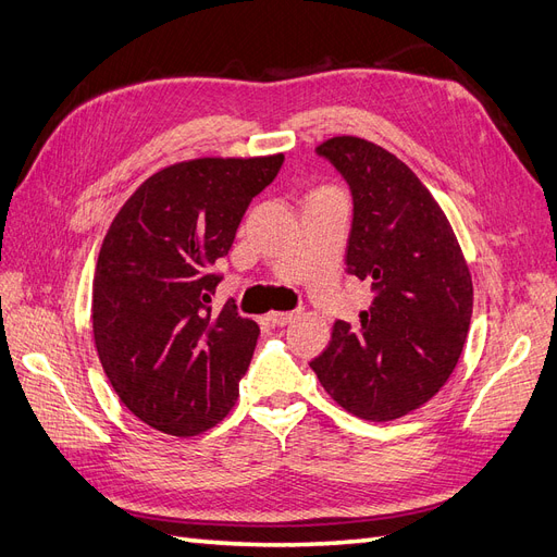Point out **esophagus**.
<instances>
[{"instance_id": "obj_1", "label": "esophagus", "mask_w": 557, "mask_h": 557, "mask_svg": "<svg viewBox=\"0 0 557 557\" xmlns=\"http://www.w3.org/2000/svg\"><path fill=\"white\" fill-rule=\"evenodd\" d=\"M267 318H269V323H272V325L285 327V325H290L293 320L297 318V311H272Z\"/></svg>"}]
</instances>
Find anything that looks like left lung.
Wrapping results in <instances>:
<instances>
[{"label":"left lung","instance_id":"1","mask_svg":"<svg viewBox=\"0 0 557 557\" xmlns=\"http://www.w3.org/2000/svg\"><path fill=\"white\" fill-rule=\"evenodd\" d=\"M315 153L348 183L346 272L374 297L356 325L336 320L309 364L346 411L385 423L423 407L458 364L474 305L469 267L446 213L399 158L358 137Z\"/></svg>","mask_w":557,"mask_h":557}]
</instances>
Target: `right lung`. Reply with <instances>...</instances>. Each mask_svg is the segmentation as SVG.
<instances>
[{
    "instance_id": "obj_1",
    "label": "right lung",
    "mask_w": 557,
    "mask_h": 557,
    "mask_svg": "<svg viewBox=\"0 0 557 557\" xmlns=\"http://www.w3.org/2000/svg\"><path fill=\"white\" fill-rule=\"evenodd\" d=\"M283 156L199 158L164 166L117 211L99 250L92 334L125 407L172 436L211 430L239 397L260 327L209 301L250 205Z\"/></svg>"
}]
</instances>
